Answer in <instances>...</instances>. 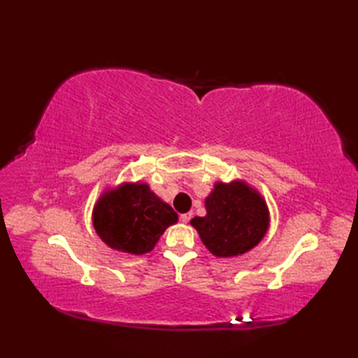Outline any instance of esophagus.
Segmentation results:
<instances>
[{
  "instance_id": "34e87169",
  "label": "esophagus",
  "mask_w": 358,
  "mask_h": 358,
  "mask_svg": "<svg viewBox=\"0 0 358 358\" xmlns=\"http://www.w3.org/2000/svg\"><path fill=\"white\" fill-rule=\"evenodd\" d=\"M191 217H192L191 212H187V214H181L180 215V222L181 223H189V220H191Z\"/></svg>"
}]
</instances>
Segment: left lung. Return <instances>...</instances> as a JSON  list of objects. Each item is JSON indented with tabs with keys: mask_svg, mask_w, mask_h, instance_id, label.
Returning <instances> with one entry per match:
<instances>
[{
	"mask_svg": "<svg viewBox=\"0 0 358 358\" xmlns=\"http://www.w3.org/2000/svg\"><path fill=\"white\" fill-rule=\"evenodd\" d=\"M206 215L191 224L215 257H235L255 248L268 232L269 210L263 196L245 181L214 185L204 201Z\"/></svg>",
	"mask_w": 358,
	"mask_h": 358,
	"instance_id": "8db88e82",
	"label": "left lung"
}]
</instances>
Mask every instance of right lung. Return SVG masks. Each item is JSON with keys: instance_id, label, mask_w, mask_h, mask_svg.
<instances>
[{"instance_id": "add662e5", "label": "right lung", "mask_w": 358, "mask_h": 358, "mask_svg": "<svg viewBox=\"0 0 358 358\" xmlns=\"http://www.w3.org/2000/svg\"><path fill=\"white\" fill-rule=\"evenodd\" d=\"M92 222L98 237L109 248L143 255L155 248L178 215L146 183H123L98 199Z\"/></svg>"}]
</instances>
